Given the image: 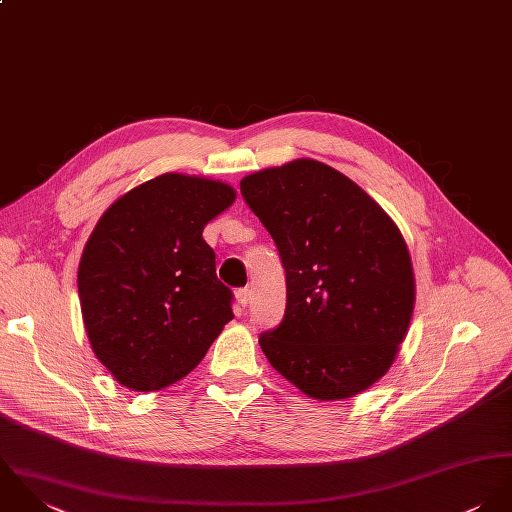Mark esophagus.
<instances>
[{"mask_svg":"<svg viewBox=\"0 0 512 512\" xmlns=\"http://www.w3.org/2000/svg\"><path fill=\"white\" fill-rule=\"evenodd\" d=\"M249 301H251V291H249V289H239V291H237V303H239L241 307H247Z\"/></svg>","mask_w":512,"mask_h":512,"instance_id":"1","label":"esophagus"}]
</instances>
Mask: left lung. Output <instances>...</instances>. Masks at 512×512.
I'll use <instances>...</instances> for the list:
<instances>
[{
    "label": "left lung",
    "instance_id": "1",
    "mask_svg": "<svg viewBox=\"0 0 512 512\" xmlns=\"http://www.w3.org/2000/svg\"><path fill=\"white\" fill-rule=\"evenodd\" d=\"M287 281L279 326L259 336L271 366L314 400L352 398L392 366L415 289L406 241L360 186L316 160L241 180Z\"/></svg>",
    "mask_w": 512,
    "mask_h": 512
}]
</instances>
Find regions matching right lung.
<instances>
[{"mask_svg": "<svg viewBox=\"0 0 512 512\" xmlns=\"http://www.w3.org/2000/svg\"><path fill=\"white\" fill-rule=\"evenodd\" d=\"M235 200L221 182L164 174L116 200L79 265L85 328L106 370L134 392L188 376L233 318L205 223Z\"/></svg>", "mask_w": 512, "mask_h": 512, "instance_id": "right-lung-1", "label": "right lung"}]
</instances>
